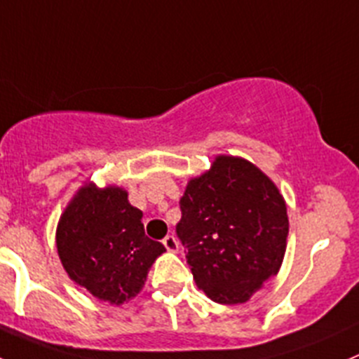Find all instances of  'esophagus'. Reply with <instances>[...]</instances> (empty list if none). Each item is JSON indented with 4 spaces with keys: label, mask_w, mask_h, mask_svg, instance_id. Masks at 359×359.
Masks as SVG:
<instances>
[{
    "label": "esophagus",
    "mask_w": 359,
    "mask_h": 359,
    "mask_svg": "<svg viewBox=\"0 0 359 359\" xmlns=\"http://www.w3.org/2000/svg\"><path fill=\"white\" fill-rule=\"evenodd\" d=\"M162 243H163V247H165V250L167 252H177V248H180V243H177V240L174 236H165L162 240Z\"/></svg>",
    "instance_id": "obj_1"
}]
</instances>
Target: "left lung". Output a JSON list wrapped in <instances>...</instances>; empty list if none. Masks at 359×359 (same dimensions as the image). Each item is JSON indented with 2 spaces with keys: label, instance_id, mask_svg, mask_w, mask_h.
<instances>
[{
  "label": "left lung",
  "instance_id": "1",
  "mask_svg": "<svg viewBox=\"0 0 359 359\" xmlns=\"http://www.w3.org/2000/svg\"><path fill=\"white\" fill-rule=\"evenodd\" d=\"M180 208L176 234L208 298L245 303L278 273L287 247V206L254 163L218 155L210 170L190 180Z\"/></svg>",
  "mask_w": 359,
  "mask_h": 359
}]
</instances>
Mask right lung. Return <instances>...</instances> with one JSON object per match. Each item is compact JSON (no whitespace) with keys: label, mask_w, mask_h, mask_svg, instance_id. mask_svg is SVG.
I'll use <instances>...</instances> for the list:
<instances>
[{"label":"right lung","mask_w":359,"mask_h":359,"mask_svg":"<svg viewBox=\"0 0 359 359\" xmlns=\"http://www.w3.org/2000/svg\"><path fill=\"white\" fill-rule=\"evenodd\" d=\"M65 271L95 298L121 305L141 292L149 268L165 252L144 234L142 211L119 187L86 183L65 208L56 229Z\"/></svg>","instance_id":"1"}]
</instances>
